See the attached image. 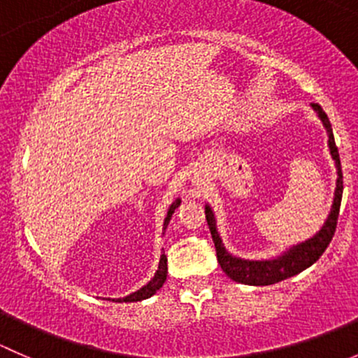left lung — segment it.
Segmentation results:
<instances>
[{"mask_svg":"<svg viewBox=\"0 0 358 358\" xmlns=\"http://www.w3.org/2000/svg\"><path fill=\"white\" fill-rule=\"evenodd\" d=\"M312 109L317 112V115L322 121L324 128H326L327 136V145H329L331 156H333L336 162V171H338V180H336V190H334V201L333 208H331L329 216H327L326 223L322 229L312 237V239L299 243L296 246L287 249L280 256L272 259H243L232 256L227 251L222 243L218 229H216V220L213 215V209L206 204V220H208L209 230H211L213 243L216 248V258H218L220 266L223 272L230 277L232 280L241 284H248V286H270V284H277L280 280H286L289 277L296 275V273L303 272L305 268L312 266L317 259L322 256L326 248L333 241V236L336 232V225H338V216H339V206H341L343 197V173H341V162H339L338 147H336L333 128H331L329 117L319 103H312Z\"/></svg>","mask_w":358,"mask_h":358,"instance_id":"1","label":"left lung"}]
</instances>
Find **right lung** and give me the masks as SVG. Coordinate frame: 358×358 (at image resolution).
Here are the masks:
<instances>
[{"instance_id":"right-lung-1","label":"right lung","mask_w":358,"mask_h":358,"mask_svg":"<svg viewBox=\"0 0 358 358\" xmlns=\"http://www.w3.org/2000/svg\"><path fill=\"white\" fill-rule=\"evenodd\" d=\"M180 202H182V201L176 199V201H173L171 206H169L168 215H166V218H164V229H162V230H166V227H168L169 220H171L173 213H175V209L178 208ZM166 275H168V258H166V255H161V259H159V266H157L156 275H154L152 279L149 280V284H145V286H143V287H140L138 291L131 292V294H129V296H124V298H117V299H115V301L128 303V301H142V299L150 298V296L156 294V292L161 289L162 284H164V280H166ZM112 301H114V299H112Z\"/></svg>"}]
</instances>
